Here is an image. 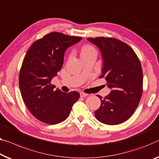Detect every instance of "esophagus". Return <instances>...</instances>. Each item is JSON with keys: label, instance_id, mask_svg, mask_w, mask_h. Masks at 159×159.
<instances>
[{"label": "esophagus", "instance_id": "34e87169", "mask_svg": "<svg viewBox=\"0 0 159 159\" xmlns=\"http://www.w3.org/2000/svg\"><path fill=\"white\" fill-rule=\"evenodd\" d=\"M80 96H81V97H86V96H88V94L86 93H84V92H80Z\"/></svg>", "mask_w": 159, "mask_h": 159}]
</instances>
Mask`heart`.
<instances>
[{
	"instance_id": "obj_1",
	"label": "heart",
	"mask_w": 159,
	"mask_h": 159,
	"mask_svg": "<svg viewBox=\"0 0 159 159\" xmlns=\"http://www.w3.org/2000/svg\"><path fill=\"white\" fill-rule=\"evenodd\" d=\"M93 53H97L96 50L95 49L94 47L91 46V45H86V46L82 47L81 51H80V56H87Z\"/></svg>"
}]
</instances>
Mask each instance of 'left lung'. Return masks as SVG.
<instances>
[{"label":"left lung","mask_w":159,"mask_h":159,"mask_svg":"<svg viewBox=\"0 0 159 159\" xmlns=\"http://www.w3.org/2000/svg\"><path fill=\"white\" fill-rule=\"evenodd\" d=\"M100 49L103 60L102 75L111 93L97 95L101 106L95 111L99 121L107 125L124 123L131 116L143 92V72L138 56L129 45L115 38H88Z\"/></svg>","instance_id":"left-lung-1"}]
</instances>
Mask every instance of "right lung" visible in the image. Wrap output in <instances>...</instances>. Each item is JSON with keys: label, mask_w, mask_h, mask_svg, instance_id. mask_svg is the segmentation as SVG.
I'll list each match as a JSON object with an SVG mask.
<instances>
[{"label": "right lung", "mask_w": 159, "mask_h": 159, "mask_svg": "<svg viewBox=\"0 0 159 159\" xmlns=\"http://www.w3.org/2000/svg\"><path fill=\"white\" fill-rule=\"evenodd\" d=\"M81 39L52 32L28 48L19 73V87L28 110L40 121L48 124L63 121L79 100V92L54 90L51 82L62 68L66 50Z\"/></svg>", "instance_id": "add662e5"}]
</instances>
